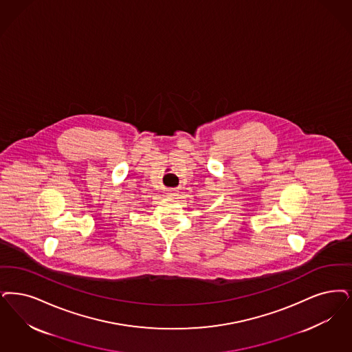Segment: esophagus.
Wrapping results in <instances>:
<instances>
[{
    "label": "esophagus",
    "instance_id": "obj_1",
    "mask_svg": "<svg viewBox=\"0 0 352 352\" xmlns=\"http://www.w3.org/2000/svg\"><path fill=\"white\" fill-rule=\"evenodd\" d=\"M168 191H169V192H168L169 197H175V190H174V188H170Z\"/></svg>",
    "mask_w": 352,
    "mask_h": 352
}]
</instances>
